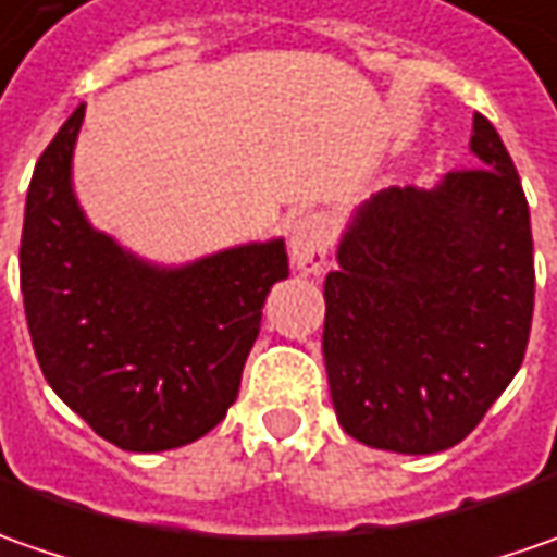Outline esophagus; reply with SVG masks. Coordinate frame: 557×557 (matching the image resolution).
Here are the masks:
<instances>
[{"mask_svg": "<svg viewBox=\"0 0 557 557\" xmlns=\"http://www.w3.org/2000/svg\"><path fill=\"white\" fill-rule=\"evenodd\" d=\"M330 246H333L330 224L317 212H308V215H301L289 224V259H293V268L301 274L323 271Z\"/></svg>", "mask_w": 557, "mask_h": 557, "instance_id": "34e87169", "label": "esophagus"}]
</instances>
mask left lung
Segmentation results:
<instances>
[{"label":"left lung","mask_w":557,"mask_h":557,"mask_svg":"<svg viewBox=\"0 0 557 557\" xmlns=\"http://www.w3.org/2000/svg\"><path fill=\"white\" fill-rule=\"evenodd\" d=\"M481 169L392 187L348 215L326 274L323 360L338 425L375 450H450L521 370L533 234L499 132L474 113Z\"/></svg>","instance_id":"left-lung-1"}]
</instances>
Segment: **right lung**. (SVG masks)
I'll return each instance as SVG.
<instances>
[{
    "label": "right lung",
    "instance_id": "right-lung-1",
    "mask_svg": "<svg viewBox=\"0 0 557 557\" xmlns=\"http://www.w3.org/2000/svg\"><path fill=\"white\" fill-rule=\"evenodd\" d=\"M79 104L39 157L24 206L21 293L54 394L128 453L184 447L224 419L259 338L286 243L160 264L98 231L73 190Z\"/></svg>",
    "mask_w": 557,
    "mask_h": 557
}]
</instances>
